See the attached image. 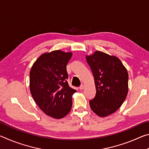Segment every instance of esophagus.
I'll return each mask as SVG.
<instances>
[{
	"instance_id": "1",
	"label": "esophagus",
	"mask_w": 149,
	"mask_h": 149,
	"mask_svg": "<svg viewBox=\"0 0 149 149\" xmlns=\"http://www.w3.org/2000/svg\"><path fill=\"white\" fill-rule=\"evenodd\" d=\"M84 88H85V85L81 84V85H80V87H79V89L80 90H83V89H84Z\"/></svg>"
}]
</instances>
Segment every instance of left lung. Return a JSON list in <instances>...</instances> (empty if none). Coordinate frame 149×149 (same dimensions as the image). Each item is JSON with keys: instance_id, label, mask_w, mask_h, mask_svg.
<instances>
[{"instance_id": "8db88e82", "label": "left lung", "mask_w": 149, "mask_h": 149, "mask_svg": "<svg viewBox=\"0 0 149 149\" xmlns=\"http://www.w3.org/2000/svg\"><path fill=\"white\" fill-rule=\"evenodd\" d=\"M94 76L96 95L89 100L96 114L105 117L119 108L128 92V73L119 58L96 51L86 56Z\"/></svg>"}]
</instances>
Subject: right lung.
I'll list each match as a JSON object with an SVG mask.
<instances>
[{
	"label": "right lung",
	"mask_w": 149,
	"mask_h": 149,
	"mask_svg": "<svg viewBox=\"0 0 149 149\" xmlns=\"http://www.w3.org/2000/svg\"><path fill=\"white\" fill-rule=\"evenodd\" d=\"M72 52L54 50L42 54L29 74L30 91L35 102L48 116L56 119L71 110L72 96L76 92L69 86L66 65Z\"/></svg>",
	"instance_id": "1"
}]
</instances>
